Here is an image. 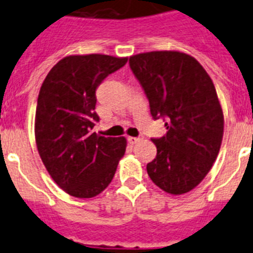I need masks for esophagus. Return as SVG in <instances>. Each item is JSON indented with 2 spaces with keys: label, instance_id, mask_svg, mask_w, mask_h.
Listing matches in <instances>:
<instances>
[{
  "label": "esophagus",
  "instance_id": "34e87169",
  "mask_svg": "<svg viewBox=\"0 0 253 253\" xmlns=\"http://www.w3.org/2000/svg\"><path fill=\"white\" fill-rule=\"evenodd\" d=\"M140 140H142V138L139 137H128V142L130 143V144H137Z\"/></svg>",
  "mask_w": 253,
  "mask_h": 253
}]
</instances>
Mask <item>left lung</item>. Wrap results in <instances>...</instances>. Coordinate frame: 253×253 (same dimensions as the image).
<instances>
[{
  "label": "left lung",
  "mask_w": 253,
  "mask_h": 253,
  "mask_svg": "<svg viewBox=\"0 0 253 253\" xmlns=\"http://www.w3.org/2000/svg\"><path fill=\"white\" fill-rule=\"evenodd\" d=\"M129 64L166 135L152 139L157 156L147 165L151 180L171 195L195 189L213 167L224 131V115L210 76L178 50L139 53Z\"/></svg>",
  "instance_id": "1"
}]
</instances>
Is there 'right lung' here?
Here are the masks:
<instances>
[{
    "label": "right lung",
    "mask_w": 253,
    "mask_h": 253,
    "mask_svg": "<svg viewBox=\"0 0 253 253\" xmlns=\"http://www.w3.org/2000/svg\"><path fill=\"white\" fill-rule=\"evenodd\" d=\"M126 62L128 57L68 55L40 87L34 126L38 152L55 184L75 198L102 193L125 153L124 137H101L93 126L99 122L96 88Z\"/></svg>",
    "instance_id": "right-lung-1"
}]
</instances>
